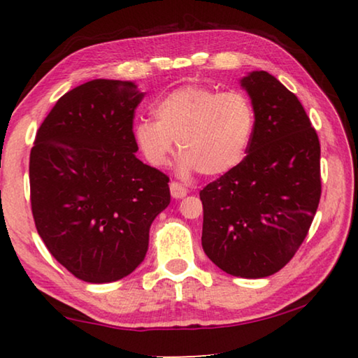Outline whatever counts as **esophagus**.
Instances as JSON below:
<instances>
[{"instance_id": "1", "label": "esophagus", "mask_w": 358, "mask_h": 358, "mask_svg": "<svg viewBox=\"0 0 358 358\" xmlns=\"http://www.w3.org/2000/svg\"><path fill=\"white\" fill-rule=\"evenodd\" d=\"M171 194H172L173 199H183L187 194V189L183 185H180L178 181H172V183H171Z\"/></svg>"}]
</instances>
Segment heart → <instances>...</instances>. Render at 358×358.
Segmentation results:
<instances>
[{
    "mask_svg": "<svg viewBox=\"0 0 358 358\" xmlns=\"http://www.w3.org/2000/svg\"><path fill=\"white\" fill-rule=\"evenodd\" d=\"M156 121L136 126V141L150 164L166 166L173 141L181 155V171L220 177L237 167L251 142L256 112L246 94L221 93L202 85H185L155 107Z\"/></svg>",
    "mask_w": 358,
    "mask_h": 358,
    "instance_id": "heart-1",
    "label": "heart"
}]
</instances>
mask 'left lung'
Segmentation results:
<instances>
[{
	"label": "left lung",
	"mask_w": 358,
	"mask_h": 358,
	"mask_svg": "<svg viewBox=\"0 0 358 358\" xmlns=\"http://www.w3.org/2000/svg\"><path fill=\"white\" fill-rule=\"evenodd\" d=\"M256 126L237 167L201 191L202 246L229 275L265 278L299 251L320 201V143L305 108L265 71L241 80Z\"/></svg>",
	"instance_id": "8db88e82"
}]
</instances>
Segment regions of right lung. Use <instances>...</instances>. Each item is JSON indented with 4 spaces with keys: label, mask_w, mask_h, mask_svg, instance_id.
I'll return each mask as SVG.
<instances>
[{
    "label": "right lung",
    "mask_w": 358,
    "mask_h": 358,
    "mask_svg": "<svg viewBox=\"0 0 358 358\" xmlns=\"http://www.w3.org/2000/svg\"><path fill=\"white\" fill-rule=\"evenodd\" d=\"M143 93L98 78L57 101L29 155L36 229L69 273L87 282L128 276L171 202L169 177L136 157L132 123Z\"/></svg>",
    "instance_id": "1"
}]
</instances>
